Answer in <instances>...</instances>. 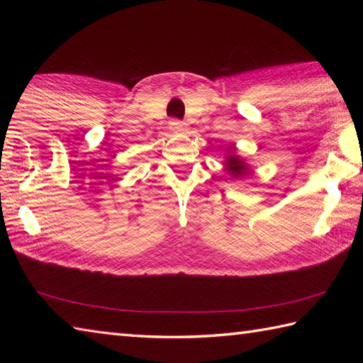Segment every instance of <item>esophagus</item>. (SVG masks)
Instances as JSON below:
<instances>
[{
  "mask_svg": "<svg viewBox=\"0 0 363 363\" xmlns=\"http://www.w3.org/2000/svg\"><path fill=\"white\" fill-rule=\"evenodd\" d=\"M169 129L176 130V133H179V130L186 129V123L181 121V120H172V121H169Z\"/></svg>",
  "mask_w": 363,
  "mask_h": 363,
  "instance_id": "34e87169",
  "label": "esophagus"
}]
</instances>
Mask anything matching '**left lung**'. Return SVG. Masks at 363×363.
Here are the masks:
<instances>
[{
  "mask_svg": "<svg viewBox=\"0 0 363 363\" xmlns=\"http://www.w3.org/2000/svg\"><path fill=\"white\" fill-rule=\"evenodd\" d=\"M225 168L228 169V173L233 177H242L246 173H250L248 165L245 164V160L240 159V156H237L235 151L230 148L229 156H226V162H225Z\"/></svg>",
  "mask_w": 363,
  "mask_h": 363,
  "instance_id": "left-lung-1",
  "label": "left lung"
}]
</instances>
